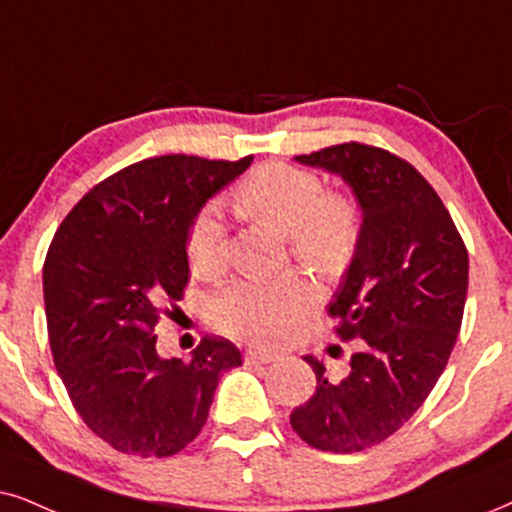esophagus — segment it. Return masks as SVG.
Wrapping results in <instances>:
<instances>
[{"mask_svg": "<svg viewBox=\"0 0 512 512\" xmlns=\"http://www.w3.org/2000/svg\"><path fill=\"white\" fill-rule=\"evenodd\" d=\"M276 359H278V354L267 352V349H248V352H245V364L248 366L271 364V361H276Z\"/></svg>", "mask_w": 512, "mask_h": 512, "instance_id": "esophagus-1", "label": "esophagus"}]
</instances>
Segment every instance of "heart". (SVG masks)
Here are the masks:
<instances>
[{
    "instance_id": "obj_1",
    "label": "heart",
    "mask_w": 512,
    "mask_h": 512,
    "mask_svg": "<svg viewBox=\"0 0 512 512\" xmlns=\"http://www.w3.org/2000/svg\"><path fill=\"white\" fill-rule=\"evenodd\" d=\"M241 215L288 236L290 252L309 267H345L361 236L359 203L345 193H326L314 172L288 163L255 167L234 193ZM186 260L193 276L217 278L226 267V229L212 208L200 210L186 231ZM319 293L304 276L278 281H231L210 295L208 314L219 331L236 338L274 342L286 338Z\"/></svg>"
}]
</instances>
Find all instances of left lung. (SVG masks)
Wrapping results in <instances>:
<instances>
[{"label":"left lung","instance_id":"1","mask_svg":"<svg viewBox=\"0 0 512 512\" xmlns=\"http://www.w3.org/2000/svg\"><path fill=\"white\" fill-rule=\"evenodd\" d=\"M295 160L340 174L364 219L328 304L335 333L361 338V349L338 383L323 361L304 357L316 392L290 425L314 449L354 454L394 435L437 385L461 331L468 250L437 191L399 155L349 141Z\"/></svg>","mask_w":512,"mask_h":512}]
</instances>
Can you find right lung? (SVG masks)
Wrapping results in <instances>:
<instances>
[{
	"label": "right lung",
	"mask_w": 512,
	"mask_h": 512,
	"mask_svg": "<svg viewBox=\"0 0 512 512\" xmlns=\"http://www.w3.org/2000/svg\"><path fill=\"white\" fill-rule=\"evenodd\" d=\"M250 163L141 160L84 193L56 229L44 260L51 354L87 428L122 454H179L203 430L222 373L241 366L234 342L215 335L191 361L160 359L153 331L189 283L191 219Z\"/></svg>",
	"instance_id": "obj_1"
}]
</instances>
